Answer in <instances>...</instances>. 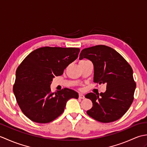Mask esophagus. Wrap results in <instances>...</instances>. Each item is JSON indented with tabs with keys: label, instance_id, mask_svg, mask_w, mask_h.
<instances>
[{
	"label": "esophagus",
	"instance_id": "1",
	"mask_svg": "<svg viewBox=\"0 0 147 147\" xmlns=\"http://www.w3.org/2000/svg\"><path fill=\"white\" fill-rule=\"evenodd\" d=\"M85 95H84L83 94H82V93H79V98L80 99H84L85 98Z\"/></svg>",
	"mask_w": 147,
	"mask_h": 147
}]
</instances>
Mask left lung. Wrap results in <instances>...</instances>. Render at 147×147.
Returning <instances> with one entry per match:
<instances>
[{"mask_svg": "<svg viewBox=\"0 0 147 147\" xmlns=\"http://www.w3.org/2000/svg\"><path fill=\"white\" fill-rule=\"evenodd\" d=\"M84 58L93 64V82L107 85L106 91L100 95L93 93L85 95L93 103L87 114L101 123L119 119L128 110L134 99L136 83L131 67L116 51L106 45L83 49L79 59Z\"/></svg>", "mask_w": 147, "mask_h": 147, "instance_id": "left-lung-1", "label": "left lung"}]
</instances>
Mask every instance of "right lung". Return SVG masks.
<instances>
[{"instance_id": "obj_1", "label": "right lung", "mask_w": 147, "mask_h": 147, "mask_svg": "<svg viewBox=\"0 0 147 147\" xmlns=\"http://www.w3.org/2000/svg\"><path fill=\"white\" fill-rule=\"evenodd\" d=\"M79 52L78 48L45 47L31 52L19 65L13 92L22 112L30 120L50 123L64 112L69 100L78 98V93L66 88L52 93L51 85Z\"/></svg>"}]
</instances>
